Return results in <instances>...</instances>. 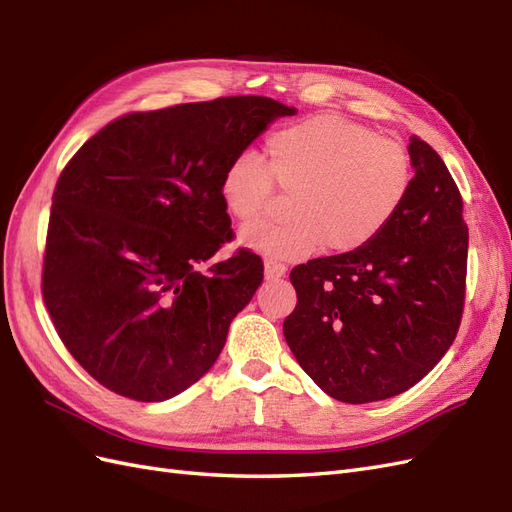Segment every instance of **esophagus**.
<instances>
[{
    "label": "esophagus",
    "mask_w": 512,
    "mask_h": 512,
    "mask_svg": "<svg viewBox=\"0 0 512 512\" xmlns=\"http://www.w3.org/2000/svg\"><path fill=\"white\" fill-rule=\"evenodd\" d=\"M286 275V267L282 262H275V260H267L265 262V277L267 280H280V277Z\"/></svg>",
    "instance_id": "obj_1"
}]
</instances>
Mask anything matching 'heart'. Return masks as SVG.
<instances>
[{"label": "heart", "mask_w": 512, "mask_h": 512, "mask_svg": "<svg viewBox=\"0 0 512 512\" xmlns=\"http://www.w3.org/2000/svg\"><path fill=\"white\" fill-rule=\"evenodd\" d=\"M269 168L252 151L232 158L220 196L239 222L265 213L273 181L294 192L292 220L254 222L239 232L247 250L275 260L361 250L389 226L412 183L406 147L342 117L318 115L277 130L267 141Z\"/></svg>", "instance_id": "heart-1"}]
</instances>
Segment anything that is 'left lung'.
I'll return each instance as SVG.
<instances>
[{
	"label": "left lung",
	"mask_w": 512,
	"mask_h": 512,
	"mask_svg": "<svg viewBox=\"0 0 512 512\" xmlns=\"http://www.w3.org/2000/svg\"><path fill=\"white\" fill-rule=\"evenodd\" d=\"M404 205L361 250L290 271L297 307L284 320L294 359L346 404L408 391L451 348L466 297L468 226L442 158L418 136Z\"/></svg>",
	"instance_id": "1"
}]
</instances>
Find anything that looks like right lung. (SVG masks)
<instances>
[{"instance_id":"1","label":"right lung","mask_w":512,"mask_h":512,"mask_svg":"<svg viewBox=\"0 0 512 512\" xmlns=\"http://www.w3.org/2000/svg\"><path fill=\"white\" fill-rule=\"evenodd\" d=\"M297 108L262 96L192 102L108 123L53 194L42 294L70 354L106 389L164 401L218 361L262 284L220 196L228 162Z\"/></svg>"}]
</instances>
